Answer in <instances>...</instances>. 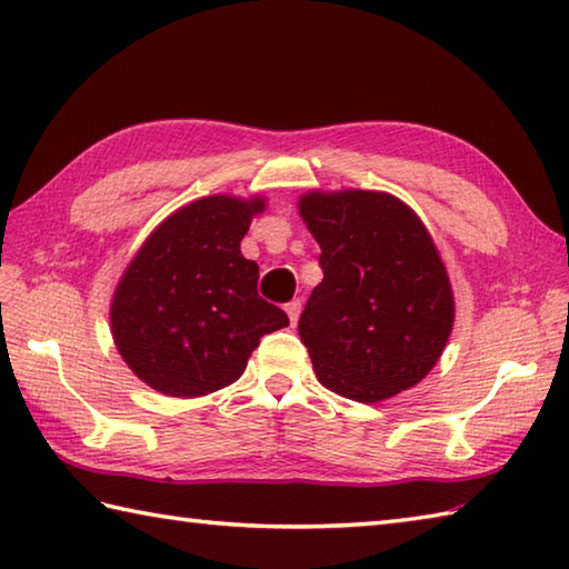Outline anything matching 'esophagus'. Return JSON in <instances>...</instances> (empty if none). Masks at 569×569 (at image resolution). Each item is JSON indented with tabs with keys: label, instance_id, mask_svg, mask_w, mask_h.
Wrapping results in <instances>:
<instances>
[{
	"label": "esophagus",
	"instance_id": "esophagus-1",
	"mask_svg": "<svg viewBox=\"0 0 569 569\" xmlns=\"http://www.w3.org/2000/svg\"><path fill=\"white\" fill-rule=\"evenodd\" d=\"M300 300H291V303H286V312H288V320H291V325H296L298 322V318H300Z\"/></svg>",
	"mask_w": 569,
	"mask_h": 569
}]
</instances>
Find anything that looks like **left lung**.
I'll return each mask as SVG.
<instances>
[{
    "mask_svg": "<svg viewBox=\"0 0 569 569\" xmlns=\"http://www.w3.org/2000/svg\"><path fill=\"white\" fill-rule=\"evenodd\" d=\"M300 214L320 244L322 283L298 320L320 383L359 403L416 386L455 320L428 229L408 204L371 190L308 192Z\"/></svg>",
    "mask_w": 569,
    "mask_h": 569,
    "instance_id": "1",
    "label": "left lung"
}]
</instances>
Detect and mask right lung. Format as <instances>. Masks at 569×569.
I'll use <instances>...</instances> for the list:
<instances>
[{"instance_id": "1", "label": "right lung", "mask_w": 569, "mask_h": 569, "mask_svg": "<svg viewBox=\"0 0 569 569\" xmlns=\"http://www.w3.org/2000/svg\"><path fill=\"white\" fill-rule=\"evenodd\" d=\"M263 200L212 196L173 212L139 249L112 300V335L129 369L166 396L234 383L261 337L288 316L259 296V266L239 241Z\"/></svg>"}]
</instances>
